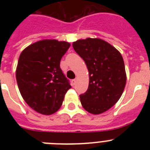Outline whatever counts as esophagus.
Here are the masks:
<instances>
[{"label":"esophagus","mask_w":150,"mask_h":150,"mask_svg":"<svg viewBox=\"0 0 150 150\" xmlns=\"http://www.w3.org/2000/svg\"><path fill=\"white\" fill-rule=\"evenodd\" d=\"M76 79H73L72 80V83H73V85H75L76 84Z\"/></svg>","instance_id":"1"}]
</instances>
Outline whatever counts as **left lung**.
<instances>
[{
	"instance_id": "obj_1",
	"label": "left lung",
	"mask_w": 150,
	"mask_h": 150,
	"mask_svg": "<svg viewBox=\"0 0 150 150\" xmlns=\"http://www.w3.org/2000/svg\"><path fill=\"white\" fill-rule=\"evenodd\" d=\"M73 48L84 60L89 74L88 89L79 95L82 106L92 114L108 110L120 98L126 83L122 56L98 38L78 40Z\"/></svg>"
}]
</instances>
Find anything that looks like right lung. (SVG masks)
<instances>
[{
    "label": "right lung",
    "instance_id": "right-lung-1",
    "mask_svg": "<svg viewBox=\"0 0 150 150\" xmlns=\"http://www.w3.org/2000/svg\"><path fill=\"white\" fill-rule=\"evenodd\" d=\"M70 46L65 41L43 40L28 46L19 56L16 72L18 88L28 105L39 113L56 112L71 88L60 67Z\"/></svg>",
    "mask_w": 150,
    "mask_h": 150
}]
</instances>
